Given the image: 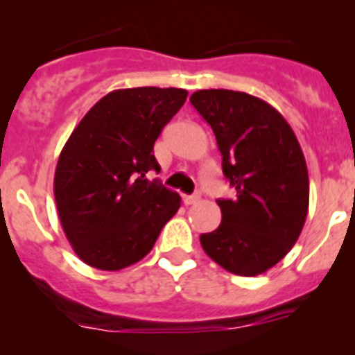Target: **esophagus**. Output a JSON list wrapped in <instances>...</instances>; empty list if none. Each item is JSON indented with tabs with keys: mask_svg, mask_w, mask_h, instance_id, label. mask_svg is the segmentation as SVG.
I'll return each mask as SVG.
<instances>
[{
	"mask_svg": "<svg viewBox=\"0 0 355 355\" xmlns=\"http://www.w3.org/2000/svg\"><path fill=\"white\" fill-rule=\"evenodd\" d=\"M200 196L199 193H193V196H184L183 200H184V205L190 206V205H196V202H199Z\"/></svg>",
	"mask_w": 355,
	"mask_h": 355,
	"instance_id": "1",
	"label": "esophagus"
}]
</instances>
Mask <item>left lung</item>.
<instances>
[{"label":"left lung","mask_w":355,"mask_h":355,"mask_svg":"<svg viewBox=\"0 0 355 355\" xmlns=\"http://www.w3.org/2000/svg\"><path fill=\"white\" fill-rule=\"evenodd\" d=\"M193 108L211 126L233 199H218L222 222L200 234L209 258L252 277L277 265L299 240L309 206L300 144L284 117L259 97L225 89L197 90Z\"/></svg>","instance_id":"8db88e82"}]
</instances>
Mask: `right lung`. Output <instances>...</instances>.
I'll use <instances>...</instances> for the list:
<instances>
[{
  "instance_id": "obj_1",
  "label": "right lung",
  "mask_w": 355,
  "mask_h": 355,
  "mask_svg": "<svg viewBox=\"0 0 355 355\" xmlns=\"http://www.w3.org/2000/svg\"><path fill=\"white\" fill-rule=\"evenodd\" d=\"M187 96L158 87L114 90L65 142L55 200L65 236L87 265L108 272L135 265L180 209L181 197L147 172L159 171L155 142Z\"/></svg>"
}]
</instances>
